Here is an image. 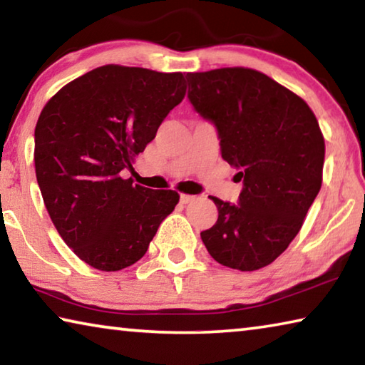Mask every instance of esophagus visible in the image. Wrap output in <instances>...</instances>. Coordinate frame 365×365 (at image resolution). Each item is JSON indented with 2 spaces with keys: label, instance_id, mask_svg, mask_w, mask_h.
<instances>
[{
  "label": "esophagus",
  "instance_id": "1",
  "mask_svg": "<svg viewBox=\"0 0 365 365\" xmlns=\"http://www.w3.org/2000/svg\"><path fill=\"white\" fill-rule=\"evenodd\" d=\"M196 200V196H193V195H180V202L182 205H188V202H191V201H195Z\"/></svg>",
  "mask_w": 365,
  "mask_h": 365
}]
</instances>
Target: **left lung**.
Here are the masks:
<instances>
[{"instance_id": "obj_1", "label": "left lung", "mask_w": 365, "mask_h": 365, "mask_svg": "<svg viewBox=\"0 0 365 365\" xmlns=\"http://www.w3.org/2000/svg\"><path fill=\"white\" fill-rule=\"evenodd\" d=\"M187 80L191 104L214 122L222 158L243 180L238 205L211 196L219 217L201 240L222 265L262 269L293 242L322 187L319 122L302 98L248 67L188 72Z\"/></svg>"}]
</instances>
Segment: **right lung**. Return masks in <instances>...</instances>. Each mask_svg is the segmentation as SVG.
<instances>
[{
	"instance_id": "obj_1",
	"label": "right lung",
	"mask_w": 365,
	"mask_h": 365,
	"mask_svg": "<svg viewBox=\"0 0 365 365\" xmlns=\"http://www.w3.org/2000/svg\"><path fill=\"white\" fill-rule=\"evenodd\" d=\"M182 72L108 64L49 100L35 127V174L61 238L91 267L115 272L145 256L180 195L122 172L180 104Z\"/></svg>"
}]
</instances>
